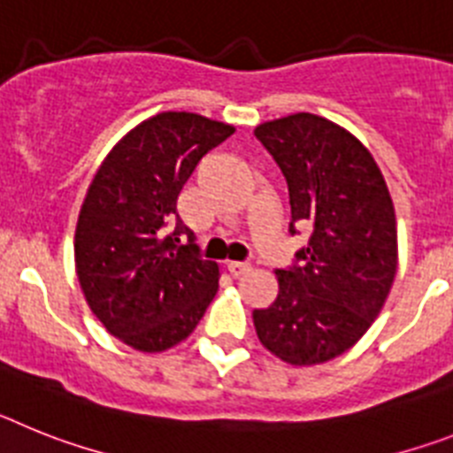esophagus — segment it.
<instances>
[{"instance_id": "34e87169", "label": "esophagus", "mask_w": 453, "mask_h": 453, "mask_svg": "<svg viewBox=\"0 0 453 453\" xmlns=\"http://www.w3.org/2000/svg\"><path fill=\"white\" fill-rule=\"evenodd\" d=\"M227 271H230L232 275H243L249 273L250 265L249 262H237V259H232V262H227Z\"/></svg>"}]
</instances>
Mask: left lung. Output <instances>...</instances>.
<instances>
[{
  "label": "left lung",
  "mask_w": 453,
  "mask_h": 453,
  "mask_svg": "<svg viewBox=\"0 0 453 453\" xmlns=\"http://www.w3.org/2000/svg\"><path fill=\"white\" fill-rule=\"evenodd\" d=\"M289 187L294 223L312 230L303 266L275 271L278 296L255 310L259 342L294 367L349 351L383 310L399 265L396 216L372 152L328 118L292 113L255 127Z\"/></svg>",
  "instance_id": "left-lung-1"
}]
</instances>
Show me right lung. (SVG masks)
<instances>
[{
    "label": "right lung",
    "mask_w": 453,
    "mask_h": 453,
    "mask_svg": "<svg viewBox=\"0 0 453 453\" xmlns=\"http://www.w3.org/2000/svg\"><path fill=\"white\" fill-rule=\"evenodd\" d=\"M232 132L200 113H157L113 145L86 191L74 230L77 280L90 312L134 351L161 353L187 340L219 292L221 271L200 257L178 196Z\"/></svg>",
    "instance_id": "add662e5"
}]
</instances>
